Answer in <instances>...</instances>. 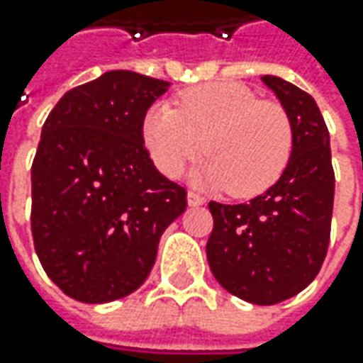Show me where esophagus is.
<instances>
[{"label":"esophagus","instance_id":"34e87169","mask_svg":"<svg viewBox=\"0 0 363 363\" xmlns=\"http://www.w3.org/2000/svg\"><path fill=\"white\" fill-rule=\"evenodd\" d=\"M188 203L189 206H202V203H206V198L196 194V191H188Z\"/></svg>","mask_w":363,"mask_h":363}]
</instances>
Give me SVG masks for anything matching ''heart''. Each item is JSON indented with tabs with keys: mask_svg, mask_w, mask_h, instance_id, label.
<instances>
[{
	"mask_svg": "<svg viewBox=\"0 0 363 363\" xmlns=\"http://www.w3.org/2000/svg\"><path fill=\"white\" fill-rule=\"evenodd\" d=\"M141 135L161 174L177 177L189 161L208 153L194 174L198 184L230 188L238 198L269 189L293 153V123L285 106L257 99L238 82H210L186 91L177 106L153 105Z\"/></svg>",
	"mask_w": 363,
	"mask_h": 363,
	"instance_id": "heart-1",
	"label": "heart"
}]
</instances>
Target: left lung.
<instances>
[{"mask_svg": "<svg viewBox=\"0 0 363 363\" xmlns=\"http://www.w3.org/2000/svg\"><path fill=\"white\" fill-rule=\"evenodd\" d=\"M293 123V153L279 182L246 203L210 202L214 228L206 257L216 281L238 299L277 305L321 271L331 234L335 174L329 131L311 94L262 77Z\"/></svg>", "mask_w": 363, "mask_h": 363, "instance_id": "left-lung-1", "label": "left lung"}]
</instances>
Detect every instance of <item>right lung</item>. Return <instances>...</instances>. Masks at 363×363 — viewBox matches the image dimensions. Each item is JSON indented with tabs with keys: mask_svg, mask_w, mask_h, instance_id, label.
I'll list each match as a JSON object with an SVG mask.
<instances>
[{
	"mask_svg": "<svg viewBox=\"0 0 363 363\" xmlns=\"http://www.w3.org/2000/svg\"><path fill=\"white\" fill-rule=\"evenodd\" d=\"M169 82L111 70L68 91L42 127L32 163V236L54 285L108 303L145 283L161 234L188 191L157 172L141 123Z\"/></svg>",
	"mask_w": 363,
	"mask_h": 363,
	"instance_id": "add662e5",
	"label": "right lung"
}]
</instances>
